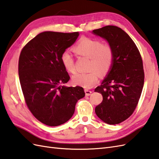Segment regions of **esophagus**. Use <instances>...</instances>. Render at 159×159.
<instances>
[{
  "label": "esophagus",
  "instance_id": "1",
  "mask_svg": "<svg viewBox=\"0 0 159 159\" xmlns=\"http://www.w3.org/2000/svg\"><path fill=\"white\" fill-rule=\"evenodd\" d=\"M84 91H85V93H86V96H90L92 94V91L88 90V89H85Z\"/></svg>",
  "mask_w": 159,
  "mask_h": 159
}]
</instances>
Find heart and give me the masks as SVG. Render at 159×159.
Returning a JSON list of instances; mask_svg holds the SVG:
<instances>
[{
	"label": "heart",
	"mask_w": 159,
	"mask_h": 159,
	"mask_svg": "<svg viewBox=\"0 0 159 159\" xmlns=\"http://www.w3.org/2000/svg\"><path fill=\"white\" fill-rule=\"evenodd\" d=\"M73 50L77 55L90 59L87 73H78L72 77L73 84L84 88H90L98 82V73L105 75L109 72L114 60V50L109 44H102L101 41L94 38L84 37L74 46ZM61 61L67 71L73 73L75 71L74 59L71 54L65 50L61 56Z\"/></svg>",
	"instance_id": "b5f03b06"
}]
</instances>
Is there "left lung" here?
Wrapping results in <instances>:
<instances>
[{
  "label": "left lung",
  "mask_w": 159,
  "mask_h": 159,
  "mask_svg": "<svg viewBox=\"0 0 159 159\" xmlns=\"http://www.w3.org/2000/svg\"><path fill=\"white\" fill-rule=\"evenodd\" d=\"M92 32L107 40L114 50L113 63L94 92L102 95L95 113L104 123L116 125L133 114L144 86V72L140 51L122 29L107 25Z\"/></svg>",
  "instance_id": "1"
}]
</instances>
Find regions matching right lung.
Here are the masks:
<instances>
[{
    "label": "right lung",
    "mask_w": 159,
    "mask_h": 159,
    "mask_svg": "<svg viewBox=\"0 0 159 159\" xmlns=\"http://www.w3.org/2000/svg\"><path fill=\"white\" fill-rule=\"evenodd\" d=\"M79 32H44L22 48L19 77L25 103L38 121L58 126L70 119L77 100L85 96L80 86L66 87L70 79L61 56L75 42Z\"/></svg>",
    "instance_id": "right-lung-1"
}]
</instances>
